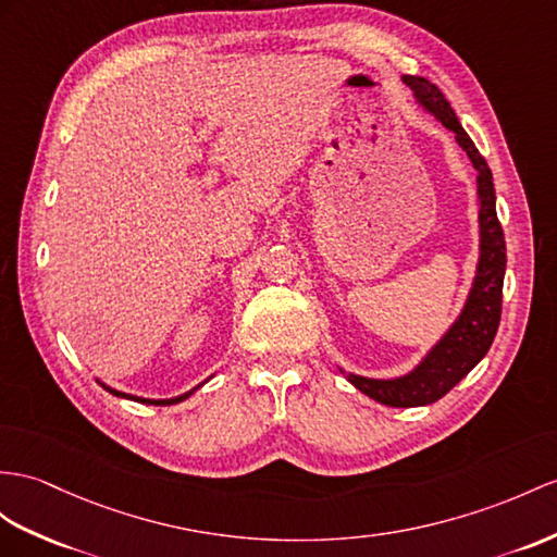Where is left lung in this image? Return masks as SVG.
Masks as SVG:
<instances>
[{
    "mask_svg": "<svg viewBox=\"0 0 557 557\" xmlns=\"http://www.w3.org/2000/svg\"><path fill=\"white\" fill-rule=\"evenodd\" d=\"M404 83L409 85L418 101L423 103L430 113H435L446 129L456 132V141L470 156L478 176V194H480V264L478 276H474L470 297L466 309L460 311L458 321L451 325L440 345L430 351L409 375L397 377V381H371V377L347 375L349 383L363 395L381 401L385 406H425L442 399L446 392L458 385L463 377L480 363V359L490 351L498 321H500V302H504V274H506V238L504 228L496 216V194L492 182V170L486 160L474 148L472 139L460 127L444 94L425 77L404 75Z\"/></svg>",
    "mask_w": 557,
    "mask_h": 557,
    "instance_id": "obj_1",
    "label": "left lung"
}]
</instances>
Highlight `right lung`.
<instances>
[{
  "mask_svg": "<svg viewBox=\"0 0 557 557\" xmlns=\"http://www.w3.org/2000/svg\"><path fill=\"white\" fill-rule=\"evenodd\" d=\"M106 387V385H103ZM108 392H111V395H115V397H127V399H137V401H141V404H153V406H168V404H176V401H184L188 395H194V389L191 392H186V395H182V397H176V399H141V397H129V395H125V392H117V389H111V387H106Z\"/></svg>",
  "mask_w": 557,
  "mask_h": 557,
  "instance_id": "right-lung-1",
  "label": "right lung"
}]
</instances>
